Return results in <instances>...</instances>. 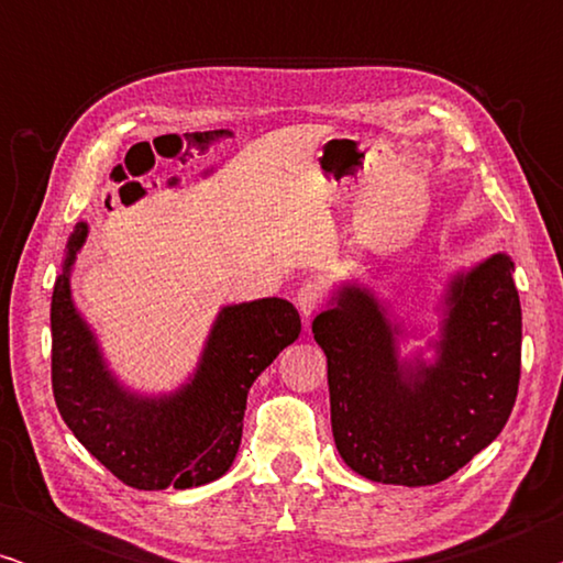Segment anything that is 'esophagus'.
Returning <instances> with one entry per match:
<instances>
[{"mask_svg": "<svg viewBox=\"0 0 563 563\" xmlns=\"http://www.w3.org/2000/svg\"><path fill=\"white\" fill-rule=\"evenodd\" d=\"M295 302H297V310L302 312V318L310 320L312 314L318 312L322 305H325V287H322V284L314 282V279L305 282L302 287L297 289Z\"/></svg>", "mask_w": 563, "mask_h": 563, "instance_id": "1", "label": "esophagus"}]
</instances>
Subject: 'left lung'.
I'll use <instances>...</instances> for the list:
<instances>
[{"label": "left lung", "mask_w": 563, "mask_h": 563, "mask_svg": "<svg viewBox=\"0 0 563 563\" xmlns=\"http://www.w3.org/2000/svg\"><path fill=\"white\" fill-rule=\"evenodd\" d=\"M503 253L451 287L435 366L397 364L391 325L366 289L351 287L312 322L328 356L330 422L353 472L428 487L495 441L520 384L522 312Z\"/></svg>", "instance_id": "8db88e82"}]
</instances>
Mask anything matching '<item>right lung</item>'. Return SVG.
Listing matches in <instances>:
<instances>
[{"instance_id":"right-lung-1","label":"right lung","mask_w":563,"mask_h":563,"mask_svg":"<svg viewBox=\"0 0 563 563\" xmlns=\"http://www.w3.org/2000/svg\"><path fill=\"white\" fill-rule=\"evenodd\" d=\"M84 238L87 225L79 222L53 284L51 382L60 418L128 487L189 489L218 479L241 445L251 384L297 341L299 312L279 297L225 307L195 382L174 397L137 399L112 382L74 310L68 268Z\"/></svg>"}]
</instances>
